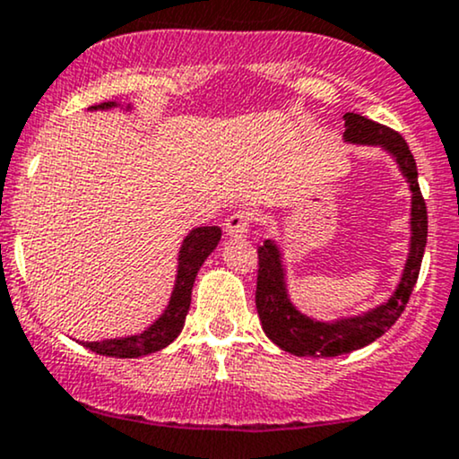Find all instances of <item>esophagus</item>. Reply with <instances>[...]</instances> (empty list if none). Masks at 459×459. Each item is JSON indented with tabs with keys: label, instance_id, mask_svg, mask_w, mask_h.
I'll list each match as a JSON object with an SVG mask.
<instances>
[{
	"label": "esophagus",
	"instance_id": "esophagus-1",
	"mask_svg": "<svg viewBox=\"0 0 459 459\" xmlns=\"http://www.w3.org/2000/svg\"><path fill=\"white\" fill-rule=\"evenodd\" d=\"M254 220V213L247 212V209H237L235 213H230L229 218H226V235L229 237H244L247 235V230H250V224Z\"/></svg>",
	"mask_w": 459,
	"mask_h": 459
}]
</instances>
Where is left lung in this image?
Masks as SVG:
<instances>
[{
	"label": "left lung",
	"instance_id": "left-lung-1",
	"mask_svg": "<svg viewBox=\"0 0 459 459\" xmlns=\"http://www.w3.org/2000/svg\"><path fill=\"white\" fill-rule=\"evenodd\" d=\"M344 139L357 145H380L395 158L402 175L411 184V250L406 267L394 295L383 306L374 307L361 316L342 318L335 323H320L301 314L289 299L284 282L282 254L272 239L258 247L256 275V310L267 338L280 349L297 357H338L344 352L363 349L378 340L385 331L394 327L402 316L412 289H415L419 269H421L425 244H428V209L419 190L417 162L406 141L387 126L361 117L357 113L344 115Z\"/></svg>",
	"mask_w": 459,
	"mask_h": 459
}]
</instances>
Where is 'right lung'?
Returning a JSON list of instances; mask_svg holds the SVG:
<instances>
[{
    "mask_svg": "<svg viewBox=\"0 0 459 459\" xmlns=\"http://www.w3.org/2000/svg\"><path fill=\"white\" fill-rule=\"evenodd\" d=\"M117 107L115 102H102L91 108H113ZM130 108V107H128ZM222 230L218 226H198V229L190 230L181 244L179 250V264H177V280L173 295H170L169 307L164 310L152 327H147L139 335H128V338H115V340H102V342H81L82 346L98 352V355L107 357H119V359H132L143 357L149 352L162 351L169 346L179 331L184 329L186 314L190 310V297L192 286H195L196 273L205 258L215 250Z\"/></svg>",
    "mask_w": 459,
    "mask_h": 459,
    "instance_id": "add662e5",
    "label": "right lung"
}]
</instances>
